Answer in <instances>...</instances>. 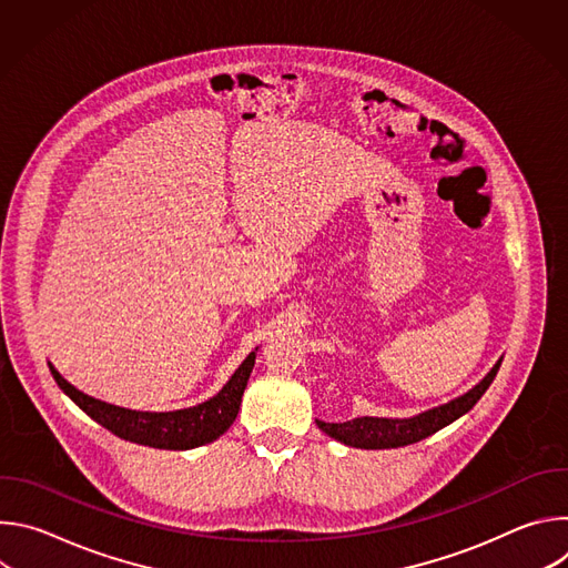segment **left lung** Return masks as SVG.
<instances>
[{"instance_id":"obj_1","label":"left lung","mask_w":568,"mask_h":568,"mask_svg":"<svg viewBox=\"0 0 568 568\" xmlns=\"http://www.w3.org/2000/svg\"><path fill=\"white\" fill-rule=\"evenodd\" d=\"M501 362H504V357H499L497 364L490 368V373L485 375L476 386H471L467 393L440 404V407L427 409L418 416H412V418L364 416V418H355L348 423L316 420V427L323 434H328L331 438H335L348 447H357V449H390V447L414 445V443L440 432L443 427L452 425L460 416H465L480 399V395L488 390V386L497 377Z\"/></svg>"}]
</instances>
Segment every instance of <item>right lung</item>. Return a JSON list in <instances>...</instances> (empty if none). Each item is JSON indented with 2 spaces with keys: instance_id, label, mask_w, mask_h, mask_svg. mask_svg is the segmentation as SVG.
I'll return each instance as SVG.
<instances>
[{
  "instance_id": "obj_1",
  "label": "right lung",
  "mask_w": 568,
  "mask_h": 568,
  "mask_svg": "<svg viewBox=\"0 0 568 568\" xmlns=\"http://www.w3.org/2000/svg\"><path fill=\"white\" fill-rule=\"evenodd\" d=\"M256 353L258 348L245 357V362L235 368L229 382L213 397L195 404V407L178 412H134L116 407V404L78 390L55 371L51 362L49 371L58 386L64 390V395H69L73 404H78L92 420H97L114 436L154 449H193L217 440L233 425L242 402V393H245L247 379L256 364Z\"/></svg>"
}]
</instances>
